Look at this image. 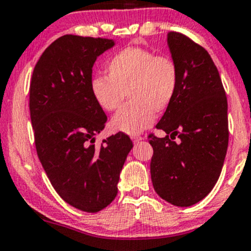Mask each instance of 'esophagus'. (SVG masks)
Listing matches in <instances>:
<instances>
[{
    "label": "esophagus",
    "mask_w": 251,
    "mask_h": 251,
    "mask_svg": "<svg viewBox=\"0 0 251 251\" xmlns=\"http://www.w3.org/2000/svg\"><path fill=\"white\" fill-rule=\"evenodd\" d=\"M131 140H133L134 144H138L139 141L144 140V138L143 136H131Z\"/></svg>",
    "instance_id": "34e87169"
}]
</instances>
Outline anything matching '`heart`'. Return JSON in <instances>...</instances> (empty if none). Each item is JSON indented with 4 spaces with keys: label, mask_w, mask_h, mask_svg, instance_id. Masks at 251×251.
<instances>
[{
    "label": "heart",
    "mask_w": 251,
    "mask_h": 251,
    "mask_svg": "<svg viewBox=\"0 0 251 251\" xmlns=\"http://www.w3.org/2000/svg\"><path fill=\"white\" fill-rule=\"evenodd\" d=\"M107 76H95L90 93L98 106L115 111L126 95L130 101L111 120L115 131L138 135L153 123L156 112L170 106L180 82L179 66L169 55H156L139 47H126L110 59Z\"/></svg>",
    "instance_id": "1"
}]
</instances>
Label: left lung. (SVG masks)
Instances as JSON below:
<instances>
[{
	"instance_id": "8db88e82",
	"label": "left lung",
	"mask_w": 251,
	"mask_h": 251,
	"mask_svg": "<svg viewBox=\"0 0 251 251\" xmlns=\"http://www.w3.org/2000/svg\"><path fill=\"white\" fill-rule=\"evenodd\" d=\"M167 42L180 82L156 126L167 135H150L151 179L168 203L191 206L208 196L220 176L228 146L227 98L205 49L179 32L168 33Z\"/></svg>"
}]
</instances>
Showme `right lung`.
Instances as JSON below:
<instances>
[{
	"instance_id": "add662e5",
	"label": "right lung",
	"mask_w": 251,
	"mask_h": 251,
	"mask_svg": "<svg viewBox=\"0 0 251 251\" xmlns=\"http://www.w3.org/2000/svg\"><path fill=\"white\" fill-rule=\"evenodd\" d=\"M115 41L65 35L43 51L30 83V116L38 158L58 195L70 205L98 213L115 200L128 135L95 146L107 117L90 93L95 60Z\"/></svg>"
}]
</instances>
